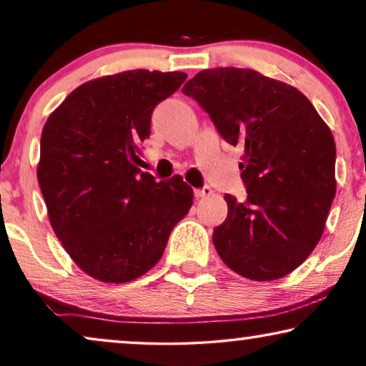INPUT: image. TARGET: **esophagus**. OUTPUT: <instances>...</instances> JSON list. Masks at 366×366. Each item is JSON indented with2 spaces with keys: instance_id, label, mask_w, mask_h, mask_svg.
<instances>
[{
  "instance_id": "esophagus-1",
  "label": "esophagus",
  "mask_w": 366,
  "mask_h": 366,
  "mask_svg": "<svg viewBox=\"0 0 366 366\" xmlns=\"http://www.w3.org/2000/svg\"><path fill=\"white\" fill-rule=\"evenodd\" d=\"M213 194V189L209 187H203V188H198L194 189V197L197 198H204V197H212Z\"/></svg>"
}]
</instances>
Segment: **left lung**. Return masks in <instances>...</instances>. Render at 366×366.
Returning <instances> with one entry per match:
<instances>
[{"mask_svg":"<svg viewBox=\"0 0 366 366\" xmlns=\"http://www.w3.org/2000/svg\"><path fill=\"white\" fill-rule=\"evenodd\" d=\"M183 93L243 148L247 198L224 194L228 217L213 232L219 258L253 282L287 277L318 244L337 193L328 124L300 89L254 69H203Z\"/></svg>","mask_w":366,"mask_h":366,"instance_id":"obj_1","label":"left lung"}]
</instances>
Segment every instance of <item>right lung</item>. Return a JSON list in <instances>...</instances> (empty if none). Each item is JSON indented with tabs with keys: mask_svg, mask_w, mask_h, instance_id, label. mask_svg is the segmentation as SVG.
<instances>
[{
	"mask_svg": "<svg viewBox=\"0 0 366 366\" xmlns=\"http://www.w3.org/2000/svg\"><path fill=\"white\" fill-rule=\"evenodd\" d=\"M187 76L133 69L92 79L44 123L36 173L49 223L94 280L127 283L149 272L192 208L179 174L157 182L138 168L154 107Z\"/></svg>",
	"mask_w": 366,
	"mask_h": 366,
	"instance_id": "1",
	"label": "right lung"
}]
</instances>
